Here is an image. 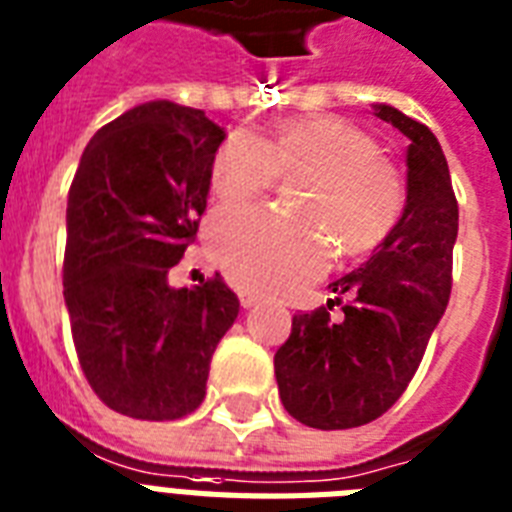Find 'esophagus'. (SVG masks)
Segmentation results:
<instances>
[{
    "instance_id": "34e87169",
    "label": "esophagus",
    "mask_w": 512,
    "mask_h": 512,
    "mask_svg": "<svg viewBox=\"0 0 512 512\" xmlns=\"http://www.w3.org/2000/svg\"><path fill=\"white\" fill-rule=\"evenodd\" d=\"M239 302H242V307H255L260 302V294L249 292V289H239Z\"/></svg>"
}]
</instances>
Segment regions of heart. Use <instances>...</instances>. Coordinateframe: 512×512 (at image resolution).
Wrapping results in <instances>:
<instances>
[{
    "label": "heart",
    "mask_w": 512,
    "mask_h": 512,
    "mask_svg": "<svg viewBox=\"0 0 512 512\" xmlns=\"http://www.w3.org/2000/svg\"><path fill=\"white\" fill-rule=\"evenodd\" d=\"M278 178H299L289 202L302 215L226 213L207 234L215 263L252 292H297L326 273L334 247L342 257L371 255L405 207L400 170L336 115H299L265 136H228L210 165V191L223 210L252 205Z\"/></svg>",
    "instance_id": "1"
}]
</instances>
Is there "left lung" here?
I'll use <instances>...</instances> for the list:
<instances>
[{
	"label": "left lung",
	"instance_id": "1",
	"mask_svg": "<svg viewBox=\"0 0 512 512\" xmlns=\"http://www.w3.org/2000/svg\"><path fill=\"white\" fill-rule=\"evenodd\" d=\"M376 115L410 139L402 218L368 263L328 284L342 318L331 321L334 299L297 313L273 357L286 413L323 431L365 426L400 400L452 292L458 199L442 147L394 107Z\"/></svg>",
	"mask_w": 512,
	"mask_h": 512
}]
</instances>
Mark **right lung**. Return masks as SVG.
<instances>
[{"mask_svg":"<svg viewBox=\"0 0 512 512\" xmlns=\"http://www.w3.org/2000/svg\"><path fill=\"white\" fill-rule=\"evenodd\" d=\"M223 139L202 110L147 102L83 149L68 194L62 294L83 376L115 413H194L215 347L239 315L220 273L194 289L168 286L197 236Z\"/></svg>","mask_w":512,"mask_h":512,"instance_id":"1","label":"right lung"}]
</instances>
